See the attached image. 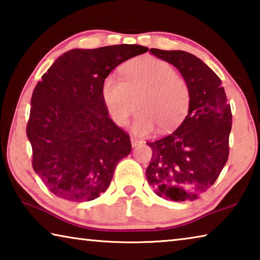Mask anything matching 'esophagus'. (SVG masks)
Instances as JSON below:
<instances>
[{
    "label": "esophagus",
    "instance_id": "34e87169",
    "mask_svg": "<svg viewBox=\"0 0 260 260\" xmlns=\"http://www.w3.org/2000/svg\"><path fill=\"white\" fill-rule=\"evenodd\" d=\"M131 142H132V147L135 148V147H138L139 144L142 143V141H140V140L135 139V138H131Z\"/></svg>",
    "mask_w": 260,
    "mask_h": 260
}]
</instances>
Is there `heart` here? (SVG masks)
Instances as JSON below:
<instances>
[{"label":"heart","instance_id":"b5f03b06","mask_svg":"<svg viewBox=\"0 0 260 260\" xmlns=\"http://www.w3.org/2000/svg\"><path fill=\"white\" fill-rule=\"evenodd\" d=\"M102 99L113 122L125 126L136 109L133 129L148 135L158 127L169 132L187 116L190 88L172 65L155 57H140L124 65L121 78L109 76L102 85Z\"/></svg>","mask_w":260,"mask_h":260}]
</instances>
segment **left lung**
Masks as SVG:
<instances>
[{
	"label": "left lung",
	"instance_id": "8db88e82",
	"mask_svg": "<svg viewBox=\"0 0 260 260\" xmlns=\"http://www.w3.org/2000/svg\"><path fill=\"white\" fill-rule=\"evenodd\" d=\"M179 70L190 88V107L177 129L153 142L146 177L159 197L193 201L218 179L230 153L232 111L221 80L204 61L182 50L152 48Z\"/></svg>",
	"mask_w": 260,
	"mask_h": 260
}]
</instances>
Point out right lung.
<instances>
[{
    "label": "right lung",
    "mask_w": 260,
    "mask_h": 260,
    "mask_svg": "<svg viewBox=\"0 0 260 260\" xmlns=\"http://www.w3.org/2000/svg\"><path fill=\"white\" fill-rule=\"evenodd\" d=\"M147 51L139 45L72 49L35 86L26 134L35 173L57 197L98 199L131 152L129 135L109 117L102 85L114 68Z\"/></svg>",
    "instance_id": "obj_1"
}]
</instances>
